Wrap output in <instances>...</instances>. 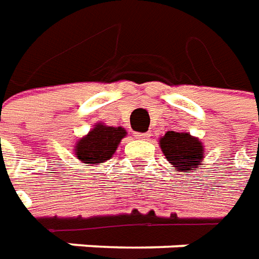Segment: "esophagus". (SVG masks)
Listing matches in <instances>:
<instances>
[{
	"instance_id": "esophagus-1",
	"label": "esophagus",
	"mask_w": 259,
	"mask_h": 259,
	"mask_svg": "<svg viewBox=\"0 0 259 259\" xmlns=\"http://www.w3.org/2000/svg\"><path fill=\"white\" fill-rule=\"evenodd\" d=\"M135 137L138 139H146L150 137V133H137L135 134Z\"/></svg>"
}]
</instances>
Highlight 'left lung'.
Segmentation results:
<instances>
[{
	"instance_id": "1",
	"label": "left lung",
	"mask_w": 259,
	"mask_h": 259,
	"mask_svg": "<svg viewBox=\"0 0 259 259\" xmlns=\"http://www.w3.org/2000/svg\"><path fill=\"white\" fill-rule=\"evenodd\" d=\"M160 148L168 162L185 173H191V170H197L201 166L203 146L190 134L168 131L160 139Z\"/></svg>"
}]
</instances>
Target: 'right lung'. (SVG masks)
<instances>
[{
	"instance_id": "1",
	"label": "right lung",
	"mask_w": 259,
	"mask_h": 259,
	"mask_svg": "<svg viewBox=\"0 0 259 259\" xmlns=\"http://www.w3.org/2000/svg\"><path fill=\"white\" fill-rule=\"evenodd\" d=\"M126 135L121 126H106L97 124L85 138L78 141L76 157L85 164H97L109 160L114 155L121 139Z\"/></svg>"
}]
</instances>
